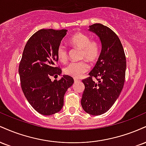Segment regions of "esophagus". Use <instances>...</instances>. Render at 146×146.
<instances>
[{"label": "esophagus", "instance_id": "1", "mask_svg": "<svg viewBox=\"0 0 146 146\" xmlns=\"http://www.w3.org/2000/svg\"><path fill=\"white\" fill-rule=\"evenodd\" d=\"M80 81V80H78V79H74V82H78Z\"/></svg>", "mask_w": 146, "mask_h": 146}]
</instances>
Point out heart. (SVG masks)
Returning a JSON list of instances; mask_svg holds the SVG:
<instances>
[{"label":"heart","mask_w":146,"mask_h":146,"mask_svg":"<svg viewBox=\"0 0 146 146\" xmlns=\"http://www.w3.org/2000/svg\"><path fill=\"white\" fill-rule=\"evenodd\" d=\"M70 43L82 50L81 58L90 62L96 61L100 56V47L98 42L95 40H90V37L82 33H77L70 39ZM57 56L62 62H64L67 60V51L65 46L60 45L57 50ZM89 66L86 62H71L64 69L65 74L74 78H80L84 73L88 71Z\"/></svg>","instance_id":"heart-1"}]
</instances>
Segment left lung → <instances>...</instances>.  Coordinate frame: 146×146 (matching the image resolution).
Instances as JSON below:
<instances>
[{"label": "left lung", "mask_w": 146, "mask_h": 146, "mask_svg": "<svg viewBox=\"0 0 146 146\" xmlns=\"http://www.w3.org/2000/svg\"><path fill=\"white\" fill-rule=\"evenodd\" d=\"M88 27L100 38L102 48L90 77L82 80L85 88L81 104L89 115H100L113 106L123 89L126 60L121 41L113 31L100 23ZM92 76L97 79V83Z\"/></svg>", "instance_id": "1"}]
</instances>
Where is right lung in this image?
Masks as SVG:
<instances>
[{
  "label": "right lung",
  "instance_id": "add662e5",
  "mask_svg": "<svg viewBox=\"0 0 146 146\" xmlns=\"http://www.w3.org/2000/svg\"><path fill=\"white\" fill-rule=\"evenodd\" d=\"M67 30L40 29L29 38L25 45L19 64L21 88L31 106L43 115H51L61 110L64 96L74 80L63 75L60 80L51 77L62 75L55 67L57 50Z\"/></svg>",
  "mask_w": 146,
  "mask_h": 146
}]
</instances>
